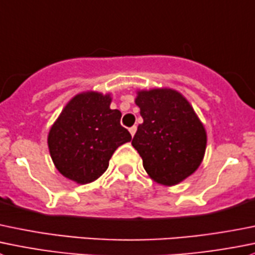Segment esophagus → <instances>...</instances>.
Here are the masks:
<instances>
[{
  "label": "esophagus",
  "instance_id": "esophagus-1",
  "mask_svg": "<svg viewBox=\"0 0 255 255\" xmlns=\"http://www.w3.org/2000/svg\"><path fill=\"white\" fill-rule=\"evenodd\" d=\"M135 132H137V127H135V126H133V127L129 128V133H130V135H132V137L135 134Z\"/></svg>",
  "mask_w": 255,
  "mask_h": 255
}]
</instances>
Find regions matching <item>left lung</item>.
I'll use <instances>...</instances> for the list:
<instances>
[{"label":"left lung","instance_id":"1","mask_svg":"<svg viewBox=\"0 0 255 255\" xmlns=\"http://www.w3.org/2000/svg\"><path fill=\"white\" fill-rule=\"evenodd\" d=\"M143 118L132 145L154 182L172 187L193 174L207 147V132L187 98L172 88L137 91Z\"/></svg>","mask_w":255,"mask_h":255}]
</instances>
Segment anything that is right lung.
<instances>
[{
    "instance_id": "1",
    "label": "right lung",
    "mask_w": 255,
    "mask_h": 255,
    "mask_svg": "<svg viewBox=\"0 0 255 255\" xmlns=\"http://www.w3.org/2000/svg\"><path fill=\"white\" fill-rule=\"evenodd\" d=\"M110 93L86 91L62 110L47 137L54 167L63 177L87 184L107 170L120 145L132 135L121 126L122 113L111 110Z\"/></svg>"
}]
</instances>
